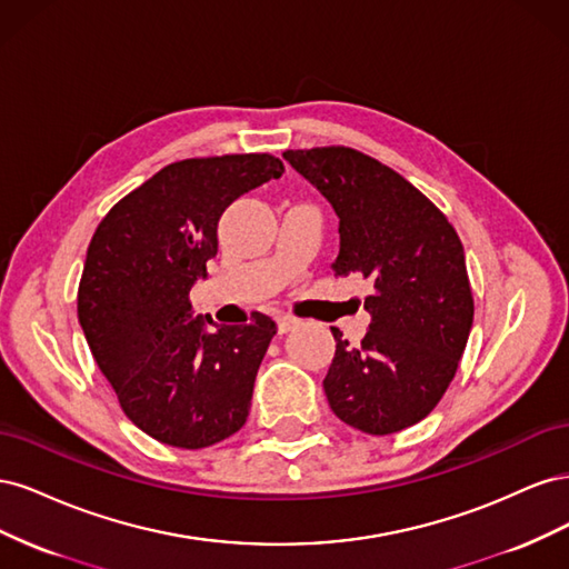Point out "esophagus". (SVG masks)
Returning a JSON list of instances; mask_svg holds the SVG:
<instances>
[{
  "label": "esophagus",
  "instance_id": "1",
  "mask_svg": "<svg viewBox=\"0 0 569 569\" xmlns=\"http://www.w3.org/2000/svg\"><path fill=\"white\" fill-rule=\"evenodd\" d=\"M297 318L295 316H278V332L280 335H287L289 330H295V327H297Z\"/></svg>",
  "mask_w": 569,
  "mask_h": 569
}]
</instances>
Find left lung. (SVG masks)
Returning a JSON list of instances; mask_svg holds the SVG:
<instances>
[{
	"instance_id": "1",
	"label": "left lung",
	"mask_w": 569,
	"mask_h": 569,
	"mask_svg": "<svg viewBox=\"0 0 569 569\" xmlns=\"http://www.w3.org/2000/svg\"><path fill=\"white\" fill-rule=\"evenodd\" d=\"M282 157L339 218L335 274L372 282L370 327L337 351L322 387L335 416L385 437L427 418L458 370L475 301L460 237L420 189L349 147L287 149Z\"/></svg>"
}]
</instances>
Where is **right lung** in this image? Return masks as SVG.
<instances>
[{
	"mask_svg": "<svg viewBox=\"0 0 569 569\" xmlns=\"http://www.w3.org/2000/svg\"><path fill=\"white\" fill-rule=\"evenodd\" d=\"M282 173L270 153L176 161L120 199L92 237L78 320L120 408L161 443L206 449L249 418L278 327L263 313L249 325L194 316L189 289L218 253L222 211Z\"/></svg>",
	"mask_w": 569,
	"mask_h": 569,
	"instance_id": "add662e5",
	"label": "right lung"
}]
</instances>
